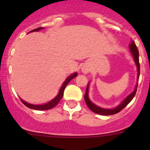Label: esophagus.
<instances>
[{"label": "esophagus", "instance_id": "obj_1", "mask_svg": "<svg viewBox=\"0 0 150 150\" xmlns=\"http://www.w3.org/2000/svg\"><path fill=\"white\" fill-rule=\"evenodd\" d=\"M81 70H82V72H83L84 74H87L88 73H89V71H90L89 67H88L87 65L83 66L81 68Z\"/></svg>", "mask_w": 150, "mask_h": 150}]
</instances>
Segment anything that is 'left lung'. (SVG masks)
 Returning a JSON list of instances; mask_svg holds the SVG:
<instances>
[{
  "instance_id": "1",
  "label": "left lung",
  "mask_w": 150,
  "mask_h": 150,
  "mask_svg": "<svg viewBox=\"0 0 150 150\" xmlns=\"http://www.w3.org/2000/svg\"><path fill=\"white\" fill-rule=\"evenodd\" d=\"M129 50L131 53L132 54L134 58V60L135 64L137 66V79H139V76H140V64H139V52L137 50L136 44L134 43V41L132 40L131 43L129 45ZM137 83L136 84V87L134 88V91H132V93L129 94L128 96L121 102V104H120L117 107L112 108V109H106V108H102V107H99V106L96 105L94 103L91 101V100L89 99V97H88V89H89V83H88L86 88V94H85L84 98L86 100V103L87 106L88 107L90 110H91L92 112H95L97 114L102 115V116H110V115H113L116 114L117 112H120L124 108V107H126L130 102L132 101V99L134 98L135 94H136V91H137Z\"/></svg>"
}]
</instances>
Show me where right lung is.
Segmentation results:
<instances>
[{
  "label": "right lung",
  "instance_id": "obj_1",
  "mask_svg": "<svg viewBox=\"0 0 150 150\" xmlns=\"http://www.w3.org/2000/svg\"><path fill=\"white\" fill-rule=\"evenodd\" d=\"M42 29H44V28H38L34 29V30H30L29 33L34 32V31H39V30H42ZM76 76H77V73L75 72V73H74V74H71V75H70L69 76H67V79L64 80V82L63 84H62V87H61V88H60V90H59L58 95H57L56 96H55V98L52 99V100H51L50 101L47 102V103H46V104L37 105V104H30V103H28V102H26V101H25L24 100H22V98H20L21 100H22V103H23V104H25L26 107H28V108H30V109L36 110H47L52 109V108L55 107L57 104H59V102L60 101L61 99L62 98V97H63V95H64V88H65V87L67 86V85L68 84L69 82L71 81V79H74V77H76Z\"/></svg>",
  "mask_w": 150,
  "mask_h": 150
}]
</instances>
